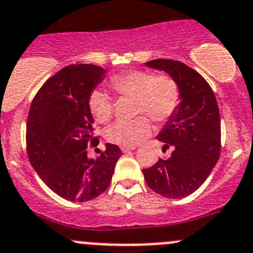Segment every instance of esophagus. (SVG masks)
<instances>
[{"instance_id": "obj_1", "label": "esophagus", "mask_w": 253, "mask_h": 253, "mask_svg": "<svg viewBox=\"0 0 253 253\" xmlns=\"http://www.w3.org/2000/svg\"><path fill=\"white\" fill-rule=\"evenodd\" d=\"M134 150V147H129V146H121L122 152H128V151Z\"/></svg>"}]
</instances>
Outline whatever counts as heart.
<instances>
[{"instance_id":"1","label":"heart","mask_w":253,"mask_h":253,"mask_svg":"<svg viewBox=\"0 0 253 253\" xmlns=\"http://www.w3.org/2000/svg\"><path fill=\"white\" fill-rule=\"evenodd\" d=\"M110 86L120 96L134 97V112L145 113L133 120L116 122L106 131V138L116 145L133 147L145 141L152 132V124L147 116L160 124L166 122L181 102L178 84L169 75L129 70L113 75ZM89 110L98 124H108L113 117L112 98L102 89H94L89 96Z\"/></svg>"}]
</instances>
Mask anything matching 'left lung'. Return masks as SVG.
<instances>
[{
	"mask_svg": "<svg viewBox=\"0 0 253 253\" xmlns=\"http://www.w3.org/2000/svg\"><path fill=\"white\" fill-rule=\"evenodd\" d=\"M178 84L181 102L157 140L172 148L171 157L143 169L151 190L167 198H182L206 181L221 153V121L216 97L204 77L180 61H148Z\"/></svg>",
	"mask_w": 253,
	"mask_h": 253,
	"instance_id": "left-lung-1",
	"label": "left lung"
}]
</instances>
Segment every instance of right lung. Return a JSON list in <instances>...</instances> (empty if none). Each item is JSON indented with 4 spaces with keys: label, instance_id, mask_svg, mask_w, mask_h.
<instances>
[{
    "label": "right lung",
    "instance_id": "obj_1",
    "mask_svg": "<svg viewBox=\"0 0 253 253\" xmlns=\"http://www.w3.org/2000/svg\"><path fill=\"white\" fill-rule=\"evenodd\" d=\"M105 73L87 63L67 66L44 82L31 103L28 160L42 181L68 201H91L105 192L122 155L119 146L106 143L96 160L87 156V148L98 145L89 96Z\"/></svg>",
    "mask_w": 253,
    "mask_h": 253
}]
</instances>
